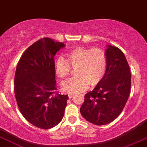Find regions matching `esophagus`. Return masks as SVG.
I'll return each instance as SVG.
<instances>
[{
  "label": "esophagus",
  "mask_w": 147,
  "mask_h": 147,
  "mask_svg": "<svg viewBox=\"0 0 147 147\" xmlns=\"http://www.w3.org/2000/svg\"><path fill=\"white\" fill-rule=\"evenodd\" d=\"M68 97H69V98H72L73 97L72 94H68Z\"/></svg>",
  "instance_id": "34e87169"
}]
</instances>
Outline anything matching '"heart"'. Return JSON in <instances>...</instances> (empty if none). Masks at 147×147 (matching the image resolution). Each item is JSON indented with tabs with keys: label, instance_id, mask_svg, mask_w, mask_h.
<instances>
[{
	"label": "heart",
	"instance_id": "obj_1",
	"mask_svg": "<svg viewBox=\"0 0 147 147\" xmlns=\"http://www.w3.org/2000/svg\"><path fill=\"white\" fill-rule=\"evenodd\" d=\"M66 58H58L55 63V74L63 79L68 76L71 67L76 68V79H71L62 84V90L68 94H75L85 90L90 84H98L105 75L107 57L98 47L92 49L77 47L67 52Z\"/></svg>",
	"mask_w": 147,
	"mask_h": 147
}]
</instances>
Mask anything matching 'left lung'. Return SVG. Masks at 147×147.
<instances>
[{"label": "left lung", "mask_w": 147, "mask_h": 147, "mask_svg": "<svg viewBox=\"0 0 147 147\" xmlns=\"http://www.w3.org/2000/svg\"><path fill=\"white\" fill-rule=\"evenodd\" d=\"M107 70L102 80L85 94L80 108L87 121L97 125L108 124L123 110L131 90V75L124 53L119 48L107 45Z\"/></svg>", "instance_id": "left-lung-1"}]
</instances>
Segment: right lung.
Segmentation results:
<instances>
[{
  "instance_id": "right-lung-1",
  "label": "right lung",
  "mask_w": 147,
  "mask_h": 147,
  "mask_svg": "<svg viewBox=\"0 0 147 147\" xmlns=\"http://www.w3.org/2000/svg\"><path fill=\"white\" fill-rule=\"evenodd\" d=\"M65 45L42 38L26 49L17 64L14 92L25 119L37 128L49 129L64 115L68 95L55 94L54 56Z\"/></svg>"
}]
</instances>
